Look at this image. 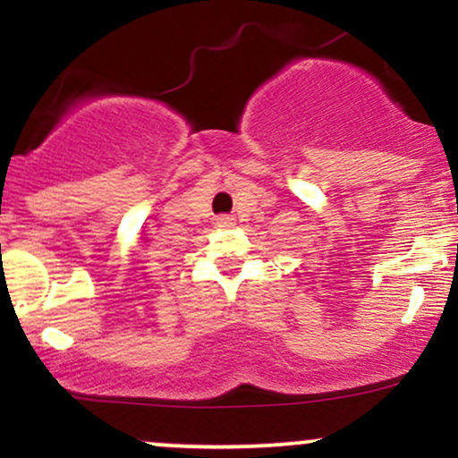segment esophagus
Returning <instances> with one entry per match:
<instances>
[{
	"label": "esophagus",
	"instance_id": "obj_1",
	"mask_svg": "<svg viewBox=\"0 0 458 458\" xmlns=\"http://www.w3.org/2000/svg\"><path fill=\"white\" fill-rule=\"evenodd\" d=\"M217 225L219 228H230V225H234V217L233 215H219Z\"/></svg>",
	"mask_w": 458,
	"mask_h": 458
}]
</instances>
